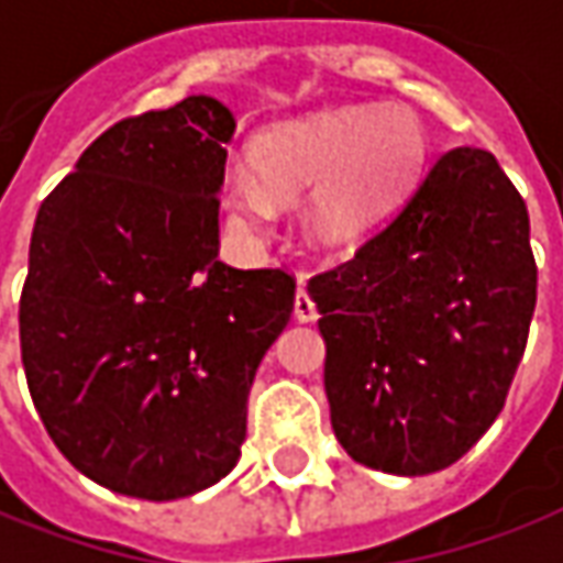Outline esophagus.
Masks as SVG:
<instances>
[{
  "instance_id": "esophagus-1",
  "label": "esophagus",
  "mask_w": 563,
  "mask_h": 563,
  "mask_svg": "<svg viewBox=\"0 0 563 563\" xmlns=\"http://www.w3.org/2000/svg\"><path fill=\"white\" fill-rule=\"evenodd\" d=\"M320 317L317 313V305L310 301L308 289H305V283H298V292H295V320L298 322H313Z\"/></svg>"
}]
</instances>
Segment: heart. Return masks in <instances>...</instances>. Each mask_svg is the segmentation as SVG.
I'll return each instance as SVG.
<instances>
[{"instance_id": "b5f03b06", "label": "heart", "mask_w": 563, "mask_h": 563, "mask_svg": "<svg viewBox=\"0 0 563 563\" xmlns=\"http://www.w3.org/2000/svg\"><path fill=\"white\" fill-rule=\"evenodd\" d=\"M423 161L427 128L411 109L320 112L255 140V173H228L225 210L241 231L265 234L277 203L310 190L301 207L305 238L325 253H350L411 191Z\"/></svg>"}]
</instances>
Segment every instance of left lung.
Returning <instances> with one entry per match:
<instances>
[{"instance_id":"8db88e82","label":"left lung","mask_w":563,"mask_h":563,"mask_svg":"<svg viewBox=\"0 0 563 563\" xmlns=\"http://www.w3.org/2000/svg\"><path fill=\"white\" fill-rule=\"evenodd\" d=\"M308 295L341 448L380 473H439L497 420L528 344V207L490 152L451 148Z\"/></svg>"}]
</instances>
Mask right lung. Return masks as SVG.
Here are the masks:
<instances>
[{
  "label": "right lung",
  "mask_w": 563,
  "mask_h": 563,
  "mask_svg": "<svg viewBox=\"0 0 563 563\" xmlns=\"http://www.w3.org/2000/svg\"><path fill=\"white\" fill-rule=\"evenodd\" d=\"M238 121L216 97L118 121L38 207L21 295L30 396L90 482L179 500L225 478L295 280L219 262Z\"/></svg>",
  "instance_id": "1"
}]
</instances>
